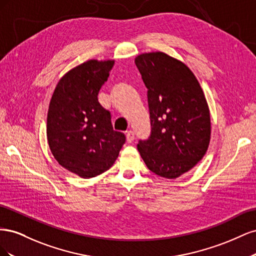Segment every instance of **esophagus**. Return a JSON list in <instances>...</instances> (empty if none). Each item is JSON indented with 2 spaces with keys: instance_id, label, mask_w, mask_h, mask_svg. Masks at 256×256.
Returning a JSON list of instances; mask_svg holds the SVG:
<instances>
[{
  "instance_id": "1",
  "label": "esophagus",
  "mask_w": 256,
  "mask_h": 256,
  "mask_svg": "<svg viewBox=\"0 0 256 256\" xmlns=\"http://www.w3.org/2000/svg\"><path fill=\"white\" fill-rule=\"evenodd\" d=\"M126 138H127V142H128V143L134 142V131H131V130L127 131Z\"/></svg>"
}]
</instances>
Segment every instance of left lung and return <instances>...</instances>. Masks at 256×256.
<instances>
[{
	"label": "left lung",
	"instance_id": "1",
	"mask_svg": "<svg viewBox=\"0 0 256 256\" xmlns=\"http://www.w3.org/2000/svg\"><path fill=\"white\" fill-rule=\"evenodd\" d=\"M136 65L147 88L150 134L138 150L150 171L176 178L204 157L210 141V114L196 76L164 52L144 53Z\"/></svg>",
	"mask_w": 256,
	"mask_h": 256
}]
</instances>
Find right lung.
<instances>
[{
	"label": "right lung",
	"mask_w": 256,
	"mask_h": 256,
	"mask_svg": "<svg viewBox=\"0 0 256 256\" xmlns=\"http://www.w3.org/2000/svg\"><path fill=\"white\" fill-rule=\"evenodd\" d=\"M114 60H90L69 70L51 98L47 138L58 164L82 178L109 170L126 136L115 131L111 113L98 102Z\"/></svg>",
	"instance_id": "obj_1"
}]
</instances>
